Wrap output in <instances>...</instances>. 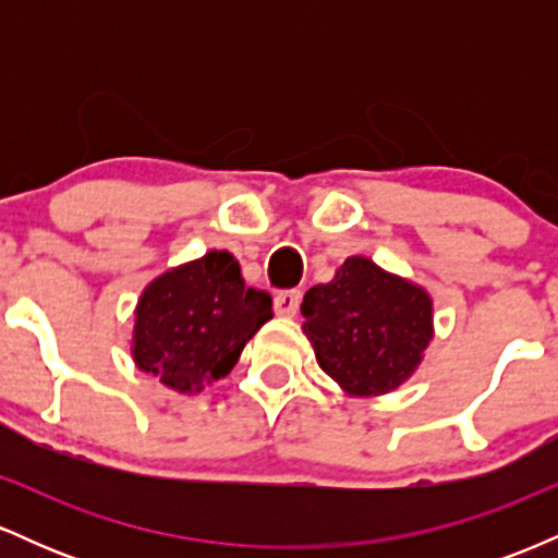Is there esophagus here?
Instances as JSON below:
<instances>
[{"label":"esophagus","mask_w":558,"mask_h":558,"mask_svg":"<svg viewBox=\"0 0 558 558\" xmlns=\"http://www.w3.org/2000/svg\"><path fill=\"white\" fill-rule=\"evenodd\" d=\"M299 304H301V291H280L278 296H275V312H278L280 317L296 315Z\"/></svg>","instance_id":"obj_1"}]
</instances>
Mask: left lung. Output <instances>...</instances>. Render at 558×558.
<instances>
[{
  "label": "left lung",
  "instance_id": "obj_1",
  "mask_svg": "<svg viewBox=\"0 0 558 558\" xmlns=\"http://www.w3.org/2000/svg\"><path fill=\"white\" fill-rule=\"evenodd\" d=\"M301 315L317 364L349 396L396 390L433 341L430 293L367 257H349L330 283L310 288Z\"/></svg>",
  "mask_w": 558,
  "mask_h": 558
}]
</instances>
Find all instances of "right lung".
Returning a JSON list of instances; mask_svg holds the SVG:
<instances>
[{
	"instance_id": "1",
	"label": "right lung",
	"mask_w": 558,
	"mask_h": 558,
	"mask_svg": "<svg viewBox=\"0 0 558 558\" xmlns=\"http://www.w3.org/2000/svg\"><path fill=\"white\" fill-rule=\"evenodd\" d=\"M267 319H272L270 293L246 288L233 254L207 252L144 288L133 325V362L178 393H198L233 369Z\"/></svg>"
}]
</instances>
